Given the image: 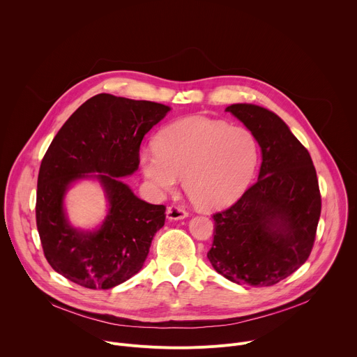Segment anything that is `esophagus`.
<instances>
[{"label":"esophagus","mask_w":357,"mask_h":357,"mask_svg":"<svg viewBox=\"0 0 357 357\" xmlns=\"http://www.w3.org/2000/svg\"><path fill=\"white\" fill-rule=\"evenodd\" d=\"M188 215H189V212L185 211V209L181 208V206H169V208L167 209V218H168L169 220H181V219L188 218Z\"/></svg>","instance_id":"esophagus-1"}]
</instances>
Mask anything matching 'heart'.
I'll list each match as a JSON object with an SVG mask.
<instances>
[{
    "label": "heart",
    "instance_id": "heart-1",
    "mask_svg": "<svg viewBox=\"0 0 357 357\" xmlns=\"http://www.w3.org/2000/svg\"><path fill=\"white\" fill-rule=\"evenodd\" d=\"M257 161V139L248 128L199 116L169 124L158 134L155 148L139 154L152 188L171 192L183 176L186 193L203 209H219L238 199Z\"/></svg>",
    "mask_w": 357,
    "mask_h": 357
}]
</instances>
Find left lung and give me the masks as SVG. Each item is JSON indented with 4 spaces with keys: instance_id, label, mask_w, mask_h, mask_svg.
Listing matches in <instances>:
<instances>
[{
    "instance_id": "obj_1",
    "label": "left lung",
    "mask_w": 357,
    "mask_h": 357,
    "mask_svg": "<svg viewBox=\"0 0 357 357\" xmlns=\"http://www.w3.org/2000/svg\"><path fill=\"white\" fill-rule=\"evenodd\" d=\"M256 137L259 181L213 215L208 259L236 284L274 285L308 260L321 216V192L308 149L273 112L254 105L226 109Z\"/></svg>"
}]
</instances>
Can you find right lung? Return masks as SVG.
Listing matches in <instances>:
<instances>
[{
	"label": "right lung",
	"instance_id": "add662e5",
	"mask_svg": "<svg viewBox=\"0 0 357 357\" xmlns=\"http://www.w3.org/2000/svg\"><path fill=\"white\" fill-rule=\"evenodd\" d=\"M169 110L101 93L83 103L50 142L38 175L36 227L47 263L69 281L110 289L142 268L167 208L137 197L121 176L138 169L144 135ZM91 172L105 189L109 213L98 231L79 232L66 219L63 197Z\"/></svg>",
	"mask_w": 357,
	"mask_h": 357
}]
</instances>
